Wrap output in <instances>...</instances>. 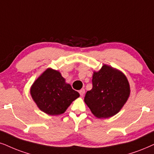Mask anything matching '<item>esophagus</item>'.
I'll list each match as a JSON object with an SVG mask.
<instances>
[{
    "label": "esophagus",
    "instance_id": "obj_1",
    "mask_svg": "<svg viewBox=\"0 0 154 154\" xmlns=\"http://www.w3.org/2000/svg\"><path fill=\"white\" fill-rule=\"evenodd\" d=\"M79 94L81 95L82 97H83L84 96V94H85V89H82L81 90H79Z\"/></svg>",
    "mask_w": 154,
    "mask_h": 154
}]
</instances>
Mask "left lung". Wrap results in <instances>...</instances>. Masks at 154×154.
<instances>
[{"mask_svg":"<svg viewBox=\"0 0 154 154\" xmlns=\"http://www.w3.org/2000/svg\"><path fill=\"white\" fill-rule=\"evenodd\" d=\"M130 94L129 82L122 72L104 65L92 77V89L86 93L85 102L97 118L115 115Z\"/></svg>","mask_w":154,"mask_h":154,"instance_id":"obj_1","label":"left lung"}]
</instances>
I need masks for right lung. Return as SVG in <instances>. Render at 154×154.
<instances>
[{
	"instance_id": "add662e5",
	"label": "right lung",
	"mask_w": 154,
	"mask_h": 154,
	"mask_svg": "<svg viewBox=\"0 0 154 154\" xmlns=\"http://www.w3.org/2000/svg\"><path fill=\"white\" fill-rule=\"evenodd\" d=\"M30 94L40 110L49 115L63 114L79 97L58 71L48 69L32 85Z\"/></svg>"
}]
</instances>
